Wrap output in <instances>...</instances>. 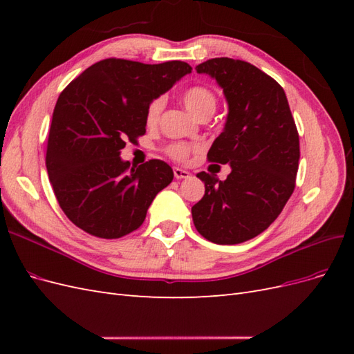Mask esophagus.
<instances>
[{
  "label": "esophagus",
  "mask_w": 354,
  "mask_h": 354,
  "mask_svg": "<svg viewBox=\"0 0 354 354\" xmlns=\"http://www.w3.org/2000/svg\"><path fill=\"white\" fill-rule=\"evenodd\" d=\"M174 177L177 178V180H181V178H189L190 177V173L187 169H183V168H178V167H176L174 168Z\"/></svg>",
  "instance_id": "1"
}]
</instances>
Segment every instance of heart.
I'll list each match as a JSON object with an SVG mask.
<instances>
[{
	"label": "heart",
	"instance_id": "heart-1",
	"mask_svg": "<svg viewBox=\"0 0 354 354\" xmlns=\"http://www.w3.org/2000/svg\"><path fill=\"white\" fill-rule=\"evenodd\" d=\"M181 100H183L186 108L194 113L195 116H202L203 113L214 112L217 106V97L209 88L202 87V85H195V87H190L185 90V93L181 94ZM164 108V97H156L151 103H149L147 109H146V124L147 125H155L159 121L160 112H162ZM198 147H194L186 143H171L165 147V153L173 158L174 160H178V162H185V160L189 159L190 153L196 151Z\"/></svg>",
	"mask_w": 354,
	"mask_h": 354
}]
</instances>
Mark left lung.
Segmentation results:
<instances>
[{"label": "left lung", "instance_id": "1", "mask_svg": "<svg viewBox=\"0 0 354 354\" xmlns=\"http://www.w3.org/2000/svg\"><path fill=\"white\" fill-rule=\"evenodd\" d=\"M218 82L229 103L223 133L207 155L229 164L221 181L205 171L198 177L205 195L192 207L196 230L218 245L255 238L282 212L295 189L299 138L283 88L243 60L209 59L196 66Z\"/></svg>", "mask_w": 354, "mask_h": 354}]
</instances>
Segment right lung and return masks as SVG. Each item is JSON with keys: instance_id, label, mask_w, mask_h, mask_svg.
<instances>
[{"instance_id": "obj_1", "label": "right lung", "mask_w": 354, "mask_h": 354, "mask_svg": "<svg viewBox=\"0 0 354 354\" xmlns=\"http://www.w3.org/2000/svg\"><path fill=\"white\" fill-rule=\"evenodd\" d=\"M190 72L180 60L145 65L112 57L94 63L62 91L46 165L59 205L75 226L103 239L142 226L174 173L159 159L130 167L121 149L146 133L149 103Z\"/></svg>"}]
</instances>
